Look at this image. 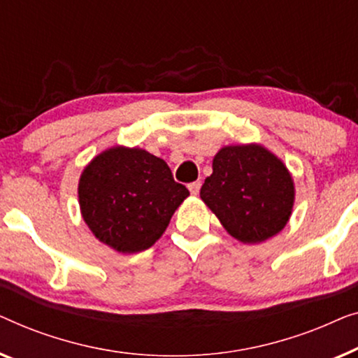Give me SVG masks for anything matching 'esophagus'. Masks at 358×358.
Wrapping results in <instances>:
<instances>
[{
    "mask_svg": "<svg viewBox=\"0 0 358 358\" xmlns=\"http://www.w3.org/2000/svg\"><path fill=\"white\" fill-rule=\"evenodd\" d=\"M188 189H189L191 194L196 196V194L199 193V189H201V181H194V183H189L188 185Z\"/></svg>",
    "mask_w": 358,
    "mask_h": 358,
    "instance_id": "34e87169",
    "label": "esophagus"
}]
</instances>
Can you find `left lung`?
Returning <instances> with one entry per match:
<instances>
[{
  "mask_svg": "<svg viewBox=\"0 0 358 358\" xmlns=\"http://www.w3.org/2000/svg\"><path fill=\"white\" fill-rule=\"evenodd\" d=\"M199 196L234 238L256 245L289 222L295 185L285 164L264 145H224Z\"/></svg>",
  "mask_w": 358,
  "mask_h": 358,
  "instance_id": "1",
  "label": "left lung"
}]
</instances>
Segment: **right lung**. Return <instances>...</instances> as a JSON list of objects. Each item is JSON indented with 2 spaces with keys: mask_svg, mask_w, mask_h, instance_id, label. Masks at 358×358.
<instances>
[{
  "mask_svg": "<svg viewBox=\"0 0 358 358\" xmlns=\"http://www.w3.org/2000/svg\"><path fill=\"white\" fill-rule=\"evenodd\" d=\"M188 196L164 159L127 145L95 155L78 185L85 225L99 241L123 255L150 248Z\"/></svg>",
  "mask_w": 358,
  "mask_h": 358,
  "instance_id": "1",
  "label": "right lung"
}]
</instances>
